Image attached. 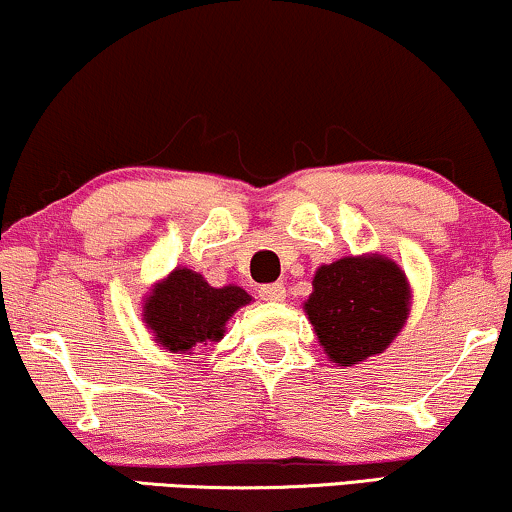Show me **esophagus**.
I'll use <instances>...</instances> for the list:
<instances>
[{
    "instance_id": "obj_1",
    "label": "esophagus",
    "mask_w": 512,
    "mask_h": 512,
    "mask_svg": "<svg viewBox=\"0 0 512 512\" xmlns=\"http://www.w3.org/2000/svg\"><path fill=\"white\" fill-rule=\"evenodd\" d=\"M286 286L274 281V284H262L260 286V298L262 301H284Z\"/></svg>"
}]
</instances>
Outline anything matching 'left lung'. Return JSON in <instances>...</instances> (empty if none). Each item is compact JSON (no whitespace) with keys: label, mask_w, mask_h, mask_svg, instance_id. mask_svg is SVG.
<instances>
[{"label":"left lung","mask_w":512,"mask_h":512,"mask_svg":"<svg viewBox=\"0 0 512 512\" xmlns=\"http://www.w3.org/2000/svg\"><path fill=\"white\" fill-rule=\"evenodd\" d=\"M305 313L325 354L339 366H354L383 354L402 330L407 276L387 257H344L317 269Z\"/></svg>","instance_id":"left-lung-1"}]
</instances>
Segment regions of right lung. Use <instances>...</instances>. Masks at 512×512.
<instances>
[{
    "label": "right lung",
    "instance_id": "right-lung-1",
    "mask_svg": "<svg viewBox=\"0 0 512 512\" xmlns=\"http://www.w3.org/2000/svg\"><path fill=\"white\" fill-rule=\"evenodd\" d=\"M250 301L240 286L214 289L202 274L175 269L146 298L144 320L154 330L156 342L178 354L199 344L219 342L228 317Z\"/></svg>",
    "mask_w": 512,
    "mask_h": 512
}]
</instances>
